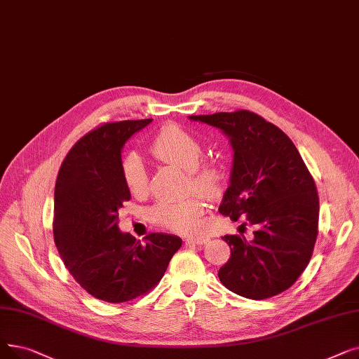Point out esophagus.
Wrapping results in <instances>:
<instances>
[{
	"instance_id": "esophagus-1",
	"label": "esophagus",
	"mask_w": 359,
	"mask_h": 359,
	"mask_svg": "<svg viewBox=\"0 0 359 359\" xmlns=\"http://www.w3.org/2000/svg\"><path fill=\"white\" fill-rule=\"evenodd\" d=\"M210 239L208 238H204V236H191L186 239V243H192V245H205Z\"/></svg>"
}]
</instances>
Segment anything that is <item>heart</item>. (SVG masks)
I'll return each instance as SVG.
<instances>
[{
	"label": "heart",
	"instance_id": "1",
	"mask_svg": "<svg viewBox=\"0 0 359 359\" xmlns=\"http://www.w3.org/2000/svg\"><path fill=\"white\" fill-rule=\"evenodd\" d=\"M149 151L157 158L188 171L191 184L202 195L215 198L222 194L226 180L224 170L214 163L201 164L204 158V145L188 130L175 124L164 126L152 137ZM121 177L132 195H142L147 191V168L141 155L132 152L123 158ZM204 210L199 198L179 202L163 201L151 210V218L161 227L179 233H192L198 230Z\"/></svg>",
	"mask_w": 359,
	"mask_h": 359
}]
</instances>
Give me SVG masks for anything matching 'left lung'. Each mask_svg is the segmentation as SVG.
I'll list each match as a JSON object with an SVG mask.
<instances>
[{"label":"left lung","instance_id":"left-lung-1","mask_svg":"<svg viewBox=\"0 0 359 359\" xmlns=\"http://www.w3.org/2000/svg\"><path fill=\"white\" fill-rule=\"evenodd\" d=\"M189 118L222 130L233 149L218 211L257 226L252 241L223 236L230 258L218 270L220 282L249 299L289 289L306 269L318 233V194L301 154L286 133L251 111Z\"/></svg>","mask_w":359,"mask_h":359}]
</instances>
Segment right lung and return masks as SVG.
<instances>
[{
	"label": "right lung",
	"mask_w": 359,
	"mask_h": 359,
	"mask_svg": "<svg viewBox=\"0 0 359 359\" xmlns=\"http://www.w3.org/2000/svg\"><path fill=\"white\" fill-rule=\"evenodd\" d=\"M152 121L105 123L74 144L60 167L54 192V242L65 266L89 294L126 302L163 278L179 236L149 233L147 243L118 229L130 192L121 177L124 144Z\"/></svg>",
	"instance_id": "obj_1"
}]
</instances>
